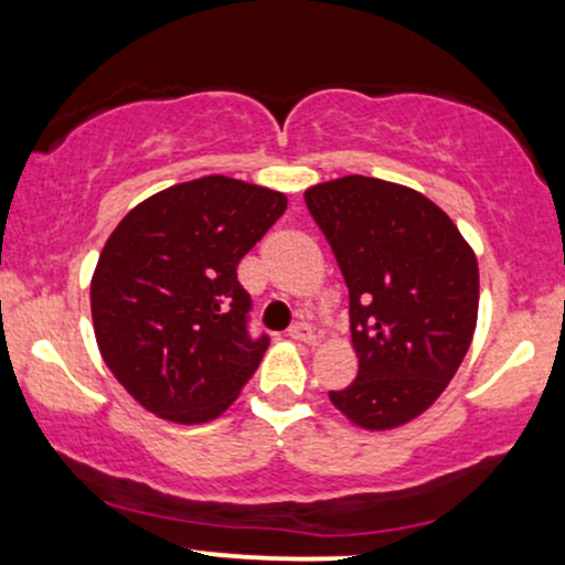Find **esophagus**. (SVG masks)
Here are the masks:
<instances>
[{
	"label": "esophagus",
	"mask_w": 565,
	"mask_h": 565,
	"mask_svg": "<svg viewBox=\"0 0 565 565\" xmlns=\"http://www.w3.org/2000/svg\"><path fill=\"white\" fill-rule=\"evenodd\" d=\"M289 337L295 342H305V345H316V342H319V334H316L313 327H310V323H305V321L291 323Z\"/></svg>",
	"instance_id": "esophagus-1"
}]
</instances>
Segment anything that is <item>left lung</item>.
<instances>
[{"label":"left lung","instance_id":"obj_1","mask_svg":"<svg viewBox=\"0 0 565 565\" xmlns=\"http://www.w3.org/2000/svg\"><path fill=\"white\" fill-rule=\"evenodd\" d=\"M350 291L359 377L329 401L364 430L417 419L446 391L478 321V260L414 188L348 174L305 191Z\"/></svg>","mask_w":565,"mask_h":565}]
</instances>
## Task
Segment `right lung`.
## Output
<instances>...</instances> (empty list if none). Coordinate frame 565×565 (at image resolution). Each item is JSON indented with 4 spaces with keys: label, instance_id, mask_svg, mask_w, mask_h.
<instances>
[{
    "label": "right lung",
    "instance_id": "obj_1",
    "mask_svg": "<svg viewBox=\"0 0 565 565\" xmlns=\"http://www.w3.org/2000/svg\"><path fill=\"white\" fill-rule=\"evenodd\" d=\"M287 196L210 174L140 201L116 225L89 284L103 361L148 412L180 425L220 417L260 366L236 268Z\"/></svg>",
    "mask_w": 565,
    "mask_h": 565
}]
</instances>
